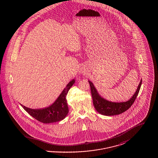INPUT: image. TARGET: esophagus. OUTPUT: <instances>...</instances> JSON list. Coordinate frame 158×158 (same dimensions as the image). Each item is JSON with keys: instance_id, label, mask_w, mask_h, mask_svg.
<instances>
[{"instance_id": "esophagus-1", "label": "esophagus", "mask_w": 158, "mask_h": 158, "mask_svg": "<svg viewBox=\"0 0 158 158\" xmlns=\"http://www.w3.org/2000/svg\"><path fill=\"white\" fill-rule=\"evenodd\" d=\"M80 73H81L82 74H84L85 73V70H83V69H81V70H80V72H79Z\"/></svg>"}]
</instances>
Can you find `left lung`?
<instances>
[{"label":"left lung","mask_w":158,"mask_h":158,"mask_svg":"<svg viewBox=\"0 0 158 158\" xmlns=\"http://www.w3.org/2000/svg\"><path fill=\"white\" fill-rule=\"evenodd\" d=\"M88 81L90 85L93 104L95 110L99 114L106 116L118 115L125 112L128 108H130V107L133 105L135 101V98L139 92L142 82V80H141L135 94L131 98H130L129 100L126 102H114L107 101L106 99L101 97V96L98 94V91L95 88L92 82L89 81Z\"/></svg>","instance_id":"left-lung-1"}]
</instances>
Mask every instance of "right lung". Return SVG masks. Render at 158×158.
<instances>
[{
  "label": "right lung",
  "mask_w": 158,
  "mask_h": 158,
  "mask_svg": "<svg viewBox=\"0 0 158 158\" xmlns=\"http://www.w3.org/2000/svg\"><path fill=\"white\" fill-rule=\"evenodd\" d=\"M73 79L66 85L59 97L52 105L43 109H31L21 104L23 108L32 117L43 123H52L63 120L69 112L66 95L68 91L75 83Z\"/></svg>",
  "instance_id": "right-lung-1"
}]
</instances>
